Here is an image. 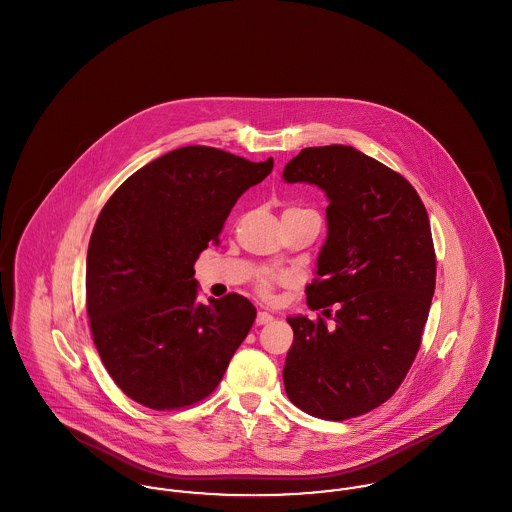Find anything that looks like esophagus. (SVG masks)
I'll list each match as a JSON object with an SVG mask.
<instances>
[{
  "instance_id": "esophagus-1",
  "label": "esophagus",
  "mask_w": 512,
  "mask_h": 512,
  "mask_svg": "<svg viewBox=\"0 0 512 512\" xmlns=\"http://www.w3.org/2000/svg\"><path fill=\"white\" fill-rule=\"evenodd\" d=\"M255 322H257L259 326H261V324H269V322H273V314H271V312H265V310H259Z\"/></svg>"
}]
</instances>
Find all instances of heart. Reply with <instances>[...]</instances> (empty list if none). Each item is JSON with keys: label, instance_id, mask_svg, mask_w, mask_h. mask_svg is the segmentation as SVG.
<instances>
[{"label": "heart", "instance_id": "obj_1", "mask_svg": "<svg viewBox=\"0 0 512 512\" xmlns=\"http://www.w3.org/2000/svg\"><path fill=\"white\" fill-rule=\"evenodd\" d=\"M285 281V277H281V275H263L259 281H257V291L263 295V297H271V291H273V287L277 285V283H283Z\"/></svg>", "mask_w": 512, "mask_h": 512}]
</instances>
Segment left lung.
<instances>
[{"instance_id": "left-lung-1", "label": "left lung", "mask_w": 512, "mask_h": 512, "mask_svg": "<svg viewBox=\"0 0 512 512\" xmlns=\"http://www.w3.org/2000/svg\"><path fill=\"white\" fill-rule=\"evenodd\" d=\"M283 180L328 198L307 305L332 316L287 318L285 390L308 415L342 421L392 398L415 360L435 291L429 217L404 176L352 146L303 148Z\"/></svg>"}]
</instances>
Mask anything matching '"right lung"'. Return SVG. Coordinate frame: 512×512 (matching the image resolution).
<instances>
[{"label": "right lung", "instance_id": "1", "mask_svg": "<svg viewBox=\"0 0 512 512\" xmlns=\"http://www.w3.org/2000/svg\"><path fill=\"white\" fill-rule=\"evenodd\" d=\"M273 170L184 146L134 172L104 204L87 253V312L114 384L150 409L207 398L257 316L241 295L198 301L194 263L231 207Z\"/></svg>", "mask_w": 512, "mask_h": 512}]
</instances>
